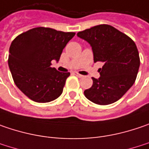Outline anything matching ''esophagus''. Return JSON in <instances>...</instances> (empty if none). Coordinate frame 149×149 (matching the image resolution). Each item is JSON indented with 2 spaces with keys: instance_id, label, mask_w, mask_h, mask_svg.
I'll return each mask as SVG.
<instances>
[{
  "instance_id": "obj_1",
  "label": "esophagus",
  "mask_w": 149,
  "mask_h": 149,
  "mask_svg": "<svg viewBox=\"0 0 149 149\" xmlns=\"http://www.w3.org/2000/svg\"><path fill=\"white\" fill-rule=\"evenodd\" d=\"M73 74L75 75V76H77V77H83V75L79 74L78 72H73Z\"/></svg>"
}]
</instances>
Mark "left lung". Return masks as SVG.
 Returning a JSON list of instances; mask_svg holds the SVG:
<instances>
[{"mask_svg":"<svg viewBox=\"0 0 149 149\" xmlns=\"http://www.w3.org/2000/svg\"><path fill=\"white\" fill-rule=\"evenodd\" d=\"M79 38L90 44L94 62H104L100 77H92L93 85L84 91L93 103L106 105L119 100L135 83L140 66L134 41L108 24H100L78 32Z\"/></svg>","mask_w":149,"mask_h":149,"instance_id":"obj_1","label":"left lung"}]
</instances>
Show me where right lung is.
Wrapping results in <instances>:
<instances>
[{"mask_svg":"<svg viewBox=\"0 0 149 149\" xmlns=\"http://www.w3.org/2000/svg\"><path fill=\"white\" fill-rule=\"evenodd\" d=\"M73 32L39 27L16 37L9 49L8 66L17 87L30 100L47 103L63 91L70 72L51 67V61L60 60Z\"/></svg>","mask_w":149,"mask_h":149,"instance_id":"right-lung-1","label":"right lung"}]
</instances>
